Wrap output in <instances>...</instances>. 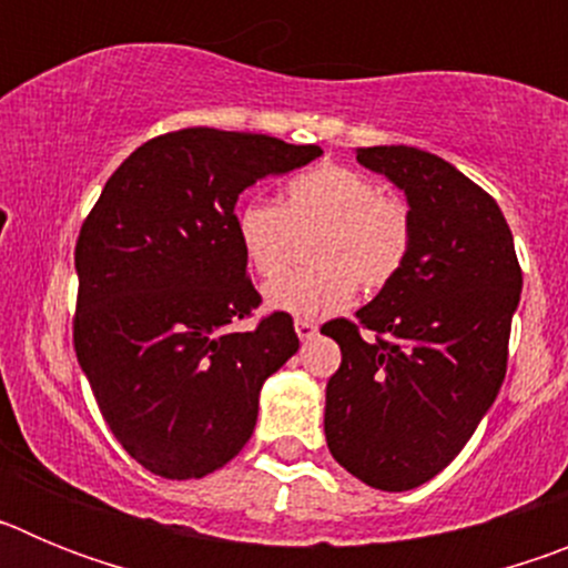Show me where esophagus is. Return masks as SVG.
<instances>
[{
	"label": "esophagus",
	"mask_w": 568,
	"mask_h": 568,
	"mask_svg": "<svg viewBox=\"0 0 568 568\" xmlns=\"http://www.w3.org/2000/svg\"><path fill=\"white\" fill-rule=\"evenodd\" d=\"M295 333H298L301 341H313L318 335V327H315V321L295 318Z\"/></svg>",
	"instance_id": "1"
}]
</instances>
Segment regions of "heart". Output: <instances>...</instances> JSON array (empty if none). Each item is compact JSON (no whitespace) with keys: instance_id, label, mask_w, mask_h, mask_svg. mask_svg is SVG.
<instances>
[{"instance_id":"b5f03b06","label":"heart","mask_w":568,"mask_h":568,"mask_svg":"<svg viewBox=\"0 0 568 568\" xmlns=\"http://www.w3.org/2000/svg\"><path fill=\"white\" fill-rule=\"evenodd\" d=\"M233 233L244 261L261 278L287 270L295 235H310L313 267L290 273L264 290L273 310L318 318L346 307L358 284L384 290L413 247V215L400 199L381 193L373 175L324 162L281 187L278 207L247 199L235 207Z\"/></svg>"}]
</instances>
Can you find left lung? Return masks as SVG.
<instances>
[{"instance_id": "8db88e82", "label": "left lung", "mask_w": 568, "mask_h": 568, "mask_svg": "<svg viewBox=\"0 0 568 568\" xmlns=\"http://www.w3.org/2000/svg\"><path fill=\"white\" fill-rule=\"evenodd\" d=\"M355 155L406 193L413 247L355 321L321 327L341 346L324 433L355 478L406 491L464 449L498 398L524 273L498 202L440 155L404 144Z\"/></svg>"}]
</instances>
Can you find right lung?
<instances>
[{
  "mask_svg": "<svg viewBox=\"0 0 568 568\" xmlns=\"http://www.w3.org/2000/svg\"><path fill=\"white\" fill-rule=\"evenodd\" d=\"M318 155L275 135L173 130L135 148L84 219L73 346L110 433L153 475L204 478L233 460L261 384L298 349L287 313L230 327L261 304L233 215L250 184Z\"/></svg>",
  "mask_w": 568,
  "mask_h": 568,
  "instance_id": "right-lung-1",
  "label": "right lung"
}]
</instances>
